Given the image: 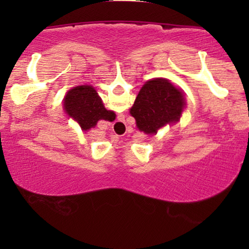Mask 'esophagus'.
<instances>
[{
	"instance_id": "obj_1",
	"label": "esophagus",
	"mask_w": 249,
	"mask_h": 249,
	"mask_svg": "<svg viewBox=\"0 0 249 249\" xmlns=\"http://www.w3.org/2000/svg\"><path fill=\"white\" fill-rule=\"evenodd\" d=\"M113 128L115 129V131H117L118 134H124L125 125H124V120H120V119H118V121H115V124H113Z\"/></svg>"
}]
</instances>
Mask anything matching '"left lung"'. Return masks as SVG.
<instances>
[{
  "label": "left lung",
  "mask_w": 249,
  "mask_h": 249,
  "mask_svg": "<svg viewBox=\"0 0 249 249\" xmlns=\"http://www.w3.org/2000/svg\"><path fill=\"white\" fill-rule=\"evenodd\" d=\"M185 107L181 91L163 78L148 80L136 97L130 114L141 131L155 135L160 128L177 122Z\"/></svg>",
  "instance_id": "1"
}]
</instances>
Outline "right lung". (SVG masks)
<instances>
[{
  "instance_id": "right-lung-1",
  "label": "right lung",
  "mask_w": 249,
  "mask_h": 249,
  "mask_svg": "<svg viewBox=\"0 0 249 249\" xmlns=\"http://www.w3.org/2000/svg\"><path fill=\"white\" fill-rule=\"evenodd\" d=\"M64 108L85 131L95 127L97 121H113L115 119L114 112L104 107L96 90L86 85L77 86L68 91L64 97Z\"/></svg>"
}]
</instances>
